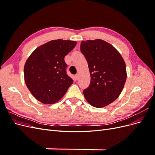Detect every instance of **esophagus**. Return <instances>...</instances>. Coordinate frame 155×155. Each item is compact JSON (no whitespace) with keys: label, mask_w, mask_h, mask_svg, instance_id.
I'll use <instances>...</instances> for the list:
<instances>
[{"label":"esophagus","mask_w":155,"mask_h":155,"mask_svg":"<svg viewBox=\"0 0 155 155\" xmlns=\"http://www.w3.org/2000/svg\"><path fill=\"white\" fill-rule=\"evenodd\" d=\"M75 78H76V80H78V79H79V75L77 74L76 75V76H75Z\"/></svg>","instance_id":"1"}]
</instances>
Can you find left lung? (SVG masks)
I'll return each mask as SVG.
<instances>
[{
    "label": "left lung",
    "instance_id": "8db88e82",
    "mask_svg": "<svg viewBox=\"0 0 155 155\" xmlns=\"http://www.w3.org/2000/svg\"><path fill=\"white\" fill-rule=\"evenodd\" d=\"M80 50L91 74L90 85L83 90L84 96L93 107H105L123 90L127 78L124 60L115 48L101 39L82 41Z\"/></svg>",
    "mask_w": 155,
    "mask_h": 155
}]
</instances>
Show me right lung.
<instances>
[{
	"label": "right lung",
	"mask_w": 155,
	"mask_h": 155,
	"mask_svg": "<svg viewBox=\"0 0 155 155\" xmlns=\"http://www.w3.org/2000/svg\"><path fill=\"white\" fill-rule=\"evenodd\" d=\"M68 40H53L36 48L24 68L26 85L36 99L53 104L61 99L72 79L67 74L64 57L76 45Z\"/></svg>",
	"instance_id": "right-lung-1"
}]
</instances>
